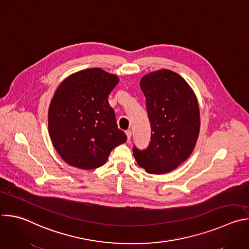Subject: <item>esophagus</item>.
I'll return each mask as SVG.
<instances>
[{
    "label": "esophagus",
    "instance_id": "obj_1",
    "mask_svg": "<svg viewBox=\"0 0 249 249\" xmlns=\"http://www.w3.org/2000/svg\"><path fill=\"white\" fill-rule=\"evenodd\" d=\"M125 133H126V135H127L128 142H130V140H131V136H132V132H131V130H127Z\"/></svg>",
    "mask_w": 249,
    "mask_h": 249
}]
</instances>
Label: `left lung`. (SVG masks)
I'll use <instances>...</instances> for the list:
<instances>
[{
    "label": "left lung",
    "mask_w": 249,
    "mask_h": 249,
    "mask_svg": "<svg viewBox=\"0 0 249 249\" xmlns=\"http://www.w3.org/2000/svg\"><path fill=\"white\" fill-rule=\"evenodd\" d=\"M140 86L145 97L151 137L146 149L134 146L133 154L139 166L149 174L171 172L190 157L199 135L196 96L182 76L169 69L144 75Z\"/></svg>",
    "instance_id": "obj_1"
}]
</instances>
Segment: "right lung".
Segmentation results:
<instances>
[{
	"mask_svg": "<svg viewBox=\"0 0 249 249\" xmlns=\"http://www.w3.org/2000/svg\"><path fill=\"white\" fill-rule=\"evenodd\" d=\"M119 78L101 68L80 70L64 79L50 104L48 122L53 147L70 166H103L110 151L125 142L108 95Z\"/></svg>",
	"mask_w": 249,
	"mask_h": 249,
	"instance_id": "1",
	"label": "right lung"
}]
</instances>
